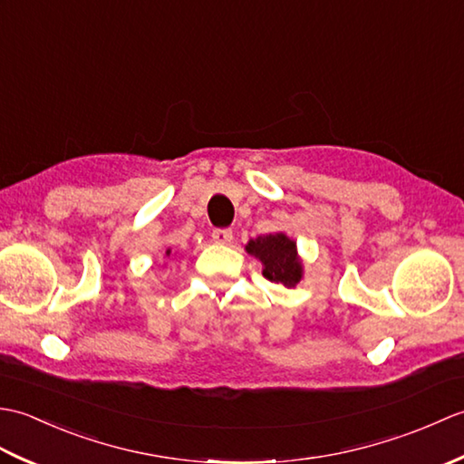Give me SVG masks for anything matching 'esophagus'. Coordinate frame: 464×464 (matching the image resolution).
<instances>
[{"instance_id": "esophagus-1", "label": "esophagus", "mask_w": 464, "mask_h": 464, "mask_svg": "<svg viewBox=\"0 0 464 464\" xmlns=\"http://www.w3.org/2000/svg\"><path fill=\"white\" fill-rule=\"evenodd\" d=\"M211 237H213L215 243L227 245V243L233 241V231H231V229H215V231L211 233Z\"/></svg>"}]
</instances>
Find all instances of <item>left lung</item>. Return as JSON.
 I'll list each match as a JSON object with an SVG mask.
<instances>
[{
  "label": "left lung",
  "instance_id": "8db88e82",
  "mask_svg": "<svg viewBox=\"0 0 464 464\" xmlns=\"http://www.w3.org/2000/svg\"><path fill=\"white\" fill-rule=\"evenodd\" d=\"M247 253L263 263V277L285 287H295L303 279V263L297 255V243L285 233L261 235L247 243Z\"/></svg>",
  "mask_w": 464,
  "mask_h": 464
}]
</instances>
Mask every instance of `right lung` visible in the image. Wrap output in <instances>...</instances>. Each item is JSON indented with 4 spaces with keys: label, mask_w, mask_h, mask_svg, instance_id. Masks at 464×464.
I'll return each instance as SVG.
<instances>
[{
    "label": "right lung",
    "mask_w": 464,
    "mask_h": 464,
    "mask_svg": "<svg viewBox=\"0 0 464 464\" xmlns=\"http://www.w3.org/2000/svg\"><path fill=\"white\" fill-rule=\"evenodd\" d=\"M165 255H167V257H169V255H171V249H167V251H165Z\"/></svg>",
    "instance_id": "1"
}]
</instances>
